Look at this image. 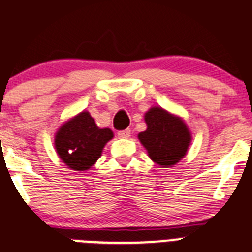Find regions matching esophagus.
<instances>
[{
	"label": "esophagus",
	"instance_id": "esophagus-1",
	"mask_svg": "<svg viewBox=\"0 0 252 252\" xmlns=\"http://www.w3.org/2000/svg\"><path fill=\"white\" fill-rule=\"evenodd\" d=\"M118 137L122 138V139H126V138L130 137V130L129 129H124V130L118 131Z\"/></svg>",
	"mask_w": 252,
	"mask_h": 252
}]
</instances>
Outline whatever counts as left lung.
Returning a JSON list of instances; mask_svg holds the SVG:
<instances>
[{
  "mask_svg": "<svg viewBox=\"0 0 252 252\" xmlns=\"http://www.w3.org/2000/svg\"><path fill=\"white\" fill-rule=\"evenodd\" d=\"M144 119L147 130L138 134V138L149 158L163 168L179 163L191 142V134L184 121L160 107L150 108Z\"/></svg>",
  "mask_w": 252,
  "mask_h": 252,
  "instance_id": "1",
  "label": "left lung"
}]
</instances>
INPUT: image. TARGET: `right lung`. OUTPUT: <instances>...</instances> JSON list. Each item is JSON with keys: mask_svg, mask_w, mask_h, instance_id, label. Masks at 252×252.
<instances>
[{"mask_svg": "<svg viewBox=\"0 0 252 252\" xmlns=\"http://www.w3.org/2000/svg\"><path fill=\"white\" fill-rule=\"evenodd\" d=\"M112 138L113 131L97 126L91 114L84 110L58 129L55 147L68 168L86 171L100 158L103 148Z\"/></svg>", "mask_w": 252, "mask_h": 252, "instance_id": "1", "label": "right lung"}]
</instances>
